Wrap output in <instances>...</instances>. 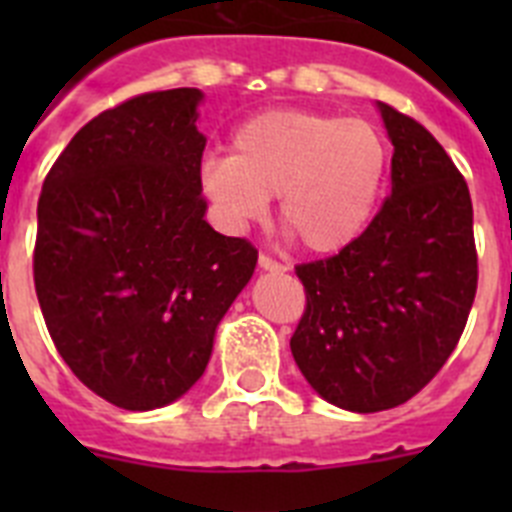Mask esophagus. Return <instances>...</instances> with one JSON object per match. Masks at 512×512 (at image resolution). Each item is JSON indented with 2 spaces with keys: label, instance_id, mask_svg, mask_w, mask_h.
I'll return each instance as SVG.
<instances>
[{
  "label": "esophagus",
  "instance_id": "esophagus-1",
  "mask_svg": "<svg viewBox=\"0 0 512 512\" xmlns=\"http://www.w3.org/2000/svg\"><path fill=\"white\" fill-rule=\"evenodd\" d=\"M259 266L264 271H284V269H287V266L279 264L277 259H271V256H266V253H261V256H259Z\"/></svg>",
  "mask_w": 512,
  "mask_h": 512
}]
</instances>
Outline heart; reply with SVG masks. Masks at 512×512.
Here are the masks:
<instances>
[{
	"label": "heart",
	"mask_w": 512,
	"mask_h": 512,
	"mask_svg": "<svg viewBox=\"0 0 512 512\" xmlns=\"http://www.w3.org/2000/svg\"><path fill=\"white\" fill-rule=\"evenodd\" d=\"M390 169L382 130L361 117L269 110L235 130L233 156H207L202 189L230 230H243L279 194L282 223L307 251L338 253L377 215Z\"/></svg>",
	"instance_id": "1"
}]
</instances>
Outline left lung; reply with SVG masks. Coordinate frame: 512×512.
<instances>
[{"label":"left lung","instance_id":"8db88e82","mask_svg":"<svg viewBox=\"0 0 512 512\" xmlns=\"http://www.w3.org/2000/svg\"><path fill=\"white\" fill-rule=\"evenodd\" d=\"M392 194L336 256L297 264L305 312L289 341L330 405L379 413L431 382L459 343L474 295L472 197L449 153L413 117L379 102Z\"/></svg>","mask_w":512,"mask_h":512}]
</instances>
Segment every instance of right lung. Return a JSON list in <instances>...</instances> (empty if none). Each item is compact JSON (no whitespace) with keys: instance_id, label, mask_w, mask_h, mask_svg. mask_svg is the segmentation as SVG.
I'll list each match as a JSON object with an SVG mask.
<instances>
[{"instance_id":"1","label":"right lung","mask_w":512,"mask_h":512,"mask_svg":"<svg viewBox=\"0 0 512 512\" xmlns=\"http://www.w3.org/2000/svg\"><path fill=\"white\" fill-rule=\"evenodd\" d=\"M200 89L138 94L89 120L38 200L33 277L61 359L125 410L164 408L205 374L215 328L256 269L210 228Z\"/></svg>"}]
</instances>
